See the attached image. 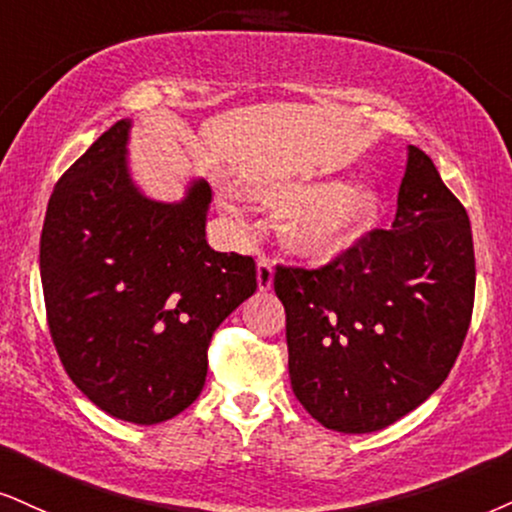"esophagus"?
<instances>
[{
	"label": "esophagus",
	"mask_w": 512,
	"mask_h": 512,
	"mask_svg": "<svg viewBox=\"0 0 512 512\" xmlns=\"http://www.w3.org/2000/svg\"><path fill=\"white\" fill-rule=\"evenodd\" d=\"M273 258L261 256L258 258V268H256V277H258V289L261 292H268L273 287V277H275V268H273Z\"/></svg>",
	"instance_id": "34e87169"
}]
</instances>
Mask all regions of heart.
<instances>
[{
	"instance_id": "heart-1",
	"label": "heart",
	"mask_w": 512,
	"mask_h": 512,
	"mask_svg": "<svg viewBox=\"0 0 512 512\" xmlns=\"http://www.w3.org/2000/svg\"><path fill=\"white\" fill-rule=\"evenodd\" d=\"M254 199L273 211H289L280 227L282 242L311 263L344 256L380 213L375 187L339 180L273 182L256 187Z\"/></svg>"
}]
</instances>
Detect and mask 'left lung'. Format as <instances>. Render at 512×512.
<instances>
[{
    "mask_svg": "<svg viewBox=\"0 0 512 512\" xmlns=\"http://www.w3.org/2000/svg\"><path fill=\"white\" fill-rule=\"evenodd\" d=\"M391 230H370L327 266H277L289 380L327 430L389 427L449 377L475 304L465 206L425 151L408 147Z\"/></svg>",
    "mask_w": 512,
    "mask_h": 512,
    "instance_id": "1",
    "label": "left lung"
}]
</instances>
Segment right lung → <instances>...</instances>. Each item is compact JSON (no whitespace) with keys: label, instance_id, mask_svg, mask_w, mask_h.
<instances>
[{"label":"right lung","instance_id":"add662e5","mask_svg":"<svg viewBox=\"0 0 512 512\" xmlns=\"http://www.w3.org/2000/svg\"><path fill=\"white\" fill-rule=\"evenodd\" d=\"M128 132L130 121L111 125L56 182L40 275L75 387L113 418L156 425L197 401L213 332L258 282L254 258L208 246V182L178 204L132 185Z\"/></svg>","mask_w":512,"mask_h":512}]
</instances>
